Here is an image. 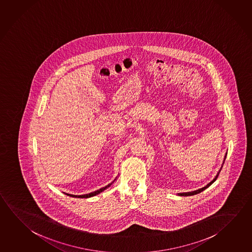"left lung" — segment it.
Here are the masks:
<instances>
[{"instance_id": "left-lung-1", "label": "left lung", "mask_w": 252, "mask_h": 252, "mask_svg": "<svg viewBox=\"0 0 252 252\" xmlns=\"http://www.w3.org/2000/svg\"><path fill=\"white\" fill-rule=\"evenodd\" d=\"M225 157H226V154H225ZM220 172H218V174H217L216 177H215V178L213 179V181H211V182H210L209 184H207V185L205 186V187H203V188H202V189H200L194 190V191H192V192H187V193H180V194H179V195H181V196H189V195H194V194H199L200 192H202V191H203V190L206 189L207 188H209L210 186L212 185V183H213L214 181H216L217 178H218V176H219V174H220Z\"/></svg>"}]
</instances>
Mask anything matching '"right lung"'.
<instances>
[{"mask_svg": "<svg viewBox=\"0 0 252 252\" xmlns=\"http://www.w3.org/2000/svg\"><path fill=\"white\" fill-rule=\"evenodd\" d=\"M111 184H109V185H107L106 187H104V188H102V189H100L96 190V191H94V192H92V193H89V194H81V195H74V194H66L67 195H69V196H72V197H77V198H89V197H92V196H94V195H96V194H100L101 192H102L103 190L106 189L107 188H109Z\"/></svg>", "mask_w": 252, "mask_h": 252, "instance_id": "1", "label": "right lung"}]
</instances>
